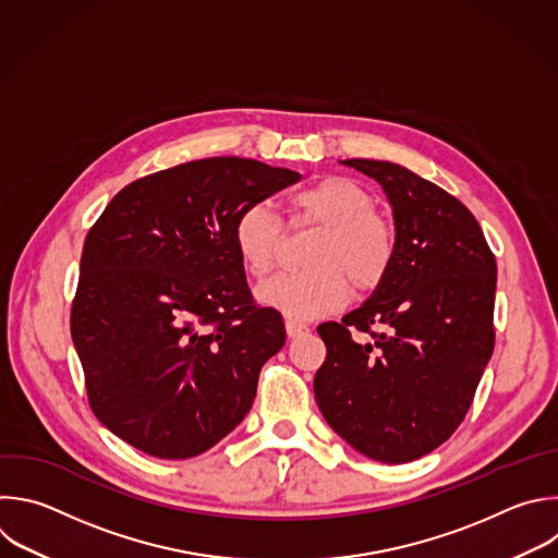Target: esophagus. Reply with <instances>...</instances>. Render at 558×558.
Listing matches in <instances>:
<instances>
[{"label":"esophagus","mask_w":558,"mask_h":558,"mask_svg":"<svg viewBox=\"0 0 558 558\" xmlns=\"http://www.w3.org/2000/svg\"><path fill=\"white\" fill-rule=\"evenodd\" d=\"M284 326H287V335L289 337H302V335L308 332V326L302 324V322H295V319H287Z\"/></svg>","instance_id":"1"}]
</instances>
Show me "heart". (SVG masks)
<instances>
[{
    "mask_svg": "<svg viewBox=\"0 0 558 558\" xmlns=\"http://www.w3.org/2000/svg\"><path fill=\"white\" fill-rule=\"evenodd\" d=\"M291 228H322L308 245V269L284 274L258 289V300L291 319L335 313L354 293L375 291L390 274L397 236L377 213V199L363 183L328 174L289 199ZM234 247L245 269L265 278L276 271L284 243L280 217L265 204L247 206L234 221Z\"/></svg>",
    "mask_w": 558,
    "mask_h": 558,
    "instance_id": "b5f03b06",
    "label": "heart"
}]
</instances>
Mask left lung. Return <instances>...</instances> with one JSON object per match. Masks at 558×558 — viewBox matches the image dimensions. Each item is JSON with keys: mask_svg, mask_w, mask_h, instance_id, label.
<instances>
[{"mask_svg": "<svg viewBox=\"0 0 558 558\" xmlns=\"http://www.w3.org/2000/svg\"><path fill=\"white\" fill-rule=\"evenodd\" d=\"M341 163L381 183L397 254L359 308L317 326L315 401L359 453L412 462L449 440L473 403L495 345L497 265L475 217L440 185L392 161Z\"/></svg>", "mask_w": 558, "mask_h": 558, "instance_id": "1", "label": "left lung"}]
</instances>
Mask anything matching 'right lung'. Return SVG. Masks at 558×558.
Instances as JSON below:
<instances>
[{
  "mask_svg": "<svg viewBox=\"0 0 558 558\" xmlns=\"http://www.w3.org/2000/svg\"><path fill=\"white\" fill-rule=\"evenodd\" d=\"M295 181L256 159H195L124 185L92 226L70 328L92 412L131 447L195 458L250 412L284 324L254 302L232 230Z\"/></svg>",
  "mask_w": 558,
  "mask_h": 558,
  "instance_id": "right-lung-1",
  "label": "right lung"
}]
</instances>
